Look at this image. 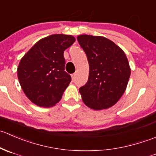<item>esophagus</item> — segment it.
Instances as JSON below:
<instances>
[{
  "label": "esophagus",
  "mask_w": 156,
  "mask_h": 156,
  "mask_svg": "<svg viewBox=\"0 0 156 156\" xmlns=\"http://www.w3.org/2000/svg\"><path fill=\"white\" fill-rule=\"evenodd\" d=\"M75 75H76V74H75V73H74V74H72V75H71V76H72V80H75Z\"/></svg>",
  "instance_id": "esophagus-1"
}]
</instances>
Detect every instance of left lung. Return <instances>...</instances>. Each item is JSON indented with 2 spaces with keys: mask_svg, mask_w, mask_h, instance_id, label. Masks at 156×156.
Instances as JSON below:
<instances>
[{
  "mask_svg": "<svg viewBox=\"0 0 156 156\" xmlns=\"http://www.w3.org/2000/svg\"><path fill=\"white\" fill-rule=\"evenodd\" d=\"M77 39L89 64L87 82L79 88L83 102L94 110L112 107L125 93L130 75L125 52L103 36L81 34Z\"/></svg>",
  "mask_w": 156,
  "mask_h": 156,
  "instance_id": "8db88e82",
  "label": "left lung"
}]
</instances>
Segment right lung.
I'll return each instance as SVG.
<instances>
[{
	"instance_id": "right-lung-1",
	"label": "right lung",
	"mask_w": 156,
	"mask_h": 156,
	"mask_svg": "<svg viewBox=\"0 0 156 156\" xmlns=\"http://www.w3.org/2000/svg\"><path fill=\"white\" fill-rule=\"evenodd\" d=\"M75 41L72 35L52 34L39 40L23 56L17 76L23 92L34 104L52 107L61 100L71 81L64 71L63 53Z\"/></svg>"
}]
</instances>
